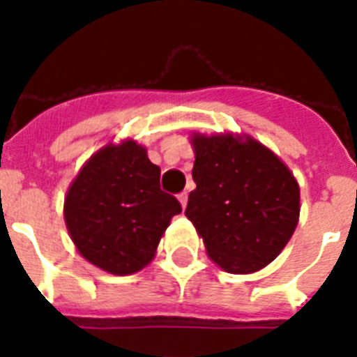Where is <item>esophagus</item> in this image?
<instances>
[{"instance_id": "obj_1", "label": "esophagus", "mask_w": 357, "mask_h": 357, "mask_svg": "<svg viewBox=\"0 0 357 357\" xmlns=\"http://www.w3.org/2000/svg\"><path fill=\"white\" fill-rule=\"evenodd\" d=\"M179 204H181V207L185 209V206H187V200H189V196H187V192H181V195L178 196Z\"/></svg>"}]
</instances>
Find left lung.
<instances>
[{
  "label": "left lung",
  "mask_w": 357,
  "mask_h": 357,
  "mask_svg": "<svg viewBox=\"0 0 357 357\" xmlns=\"http://www.w3.org/2000/svg\"><path fill=\"white\" fill-rule=\"evenodd\" d=\"M196 189L185 215L209 257L231 274L257 272L285 248L300 215L296 179L252 137L192 135Z\"/></svg>",
  "instance_id": "1"
}]
</instances>
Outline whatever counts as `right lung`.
<instances>
[{"label": "right lung", "instance_id": "1", "mask_svg": "<svg viewBox=\"0 0 357 357\" xmlns=\"http://www.w3.org/2000/svg\"><path fill=\"white\" fill-rule=\"evenodd\" d=\"M159 178L161 168L135 140L103 146L85 162L64 198V222L89 263L128 276L153 259L170 218L181 213Z\"/></svg>", "mask_w": 357, "mask_h": 357}]
</instances>
